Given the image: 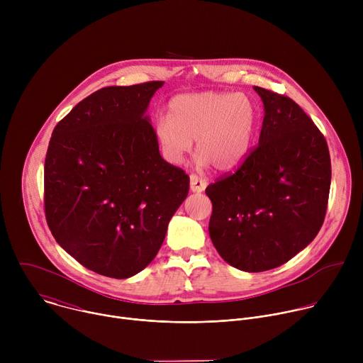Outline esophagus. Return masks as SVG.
Here are the masks:
<instances>
[{
	"instance_id": "1",
	"label": "esophagus",
	"mask_w": 363,
	"mask_h": 363,
	"mask_svg": "<svg viewBox=\"0 0 363 363\" xmlns=\"http://www.w3.org/2000/svg\"><path fill=\"white\" fill-rule=\"evenodd\" d=\"M189 182H191V191L192 192H202L206 188V181L195 174L189 175Z\"/></svg>"
}]
</instances>
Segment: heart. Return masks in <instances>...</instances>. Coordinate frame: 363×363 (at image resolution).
<instances>
[{
	"label": "heart",
	"instance_id": "1",
	"mask_svg": "<svg viewBox=\"0 0 363 363\" xmlns=\"http://www.w3.org/2000/svg\"><path fill=\"white\" fill-rule=\"evenodd\" d=\"M257 123L258 109L250 96L201 91L174 97L169 116L155 122V136L171 164H181L196 140L198 165L233 171L245 160Z\"/></svg>",
	"mask_w": 363,
	"mask_h": 363
}]
</instances>
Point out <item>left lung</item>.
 <instances>
[{
    "instance_id": "left-lung-1",
    "label": "left lung",
    "mask_w": 363,
    "mask_h": 363,
    "mask_svg": "<svg viewBox=\"0 0 363 363\" xmlns=\"http://www.w3.org/2000/svg\"><path fill=\"white\" fill-rule=\"evenodd\" d=\"M254 90L264 105L258 145L235 172L205 189L214 247L248 273L276 269L313 241L332 178L329 147L313 121L290 97Z\"/></svg>"
}]
</instances>
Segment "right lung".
<instances>
[{"mask_svg": "<svg viewBox=\"0 0 363 363\" xmlns=\"http://www.w3.org/2000/svg\"><path fill=\"white\" fill-rule=\"evenodd\" d=\"M164 82L103 87L51 135L44 211L56 241L86 269L112 279L142 272L158 254L189 177L161 157L146 116Z\"/></svg>", "mask_w": 363, "mask_h": 363, "instance_id": "1", "label": "right lung"}]
</instances>
